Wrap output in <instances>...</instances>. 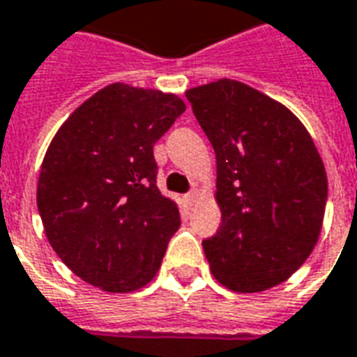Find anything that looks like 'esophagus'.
Returning <instances> with one entry per match:
<instances>
[{
    "label": "esophagus",
    "mask_w": 357,
    "mask_h": 357,
    "mask_svg": "<svg viewBox=\"0 0 357 357\" xmlns=\"http://www.w3.org/2000/svg\"><path fill=\"white\" fill-rule=\"evenodd\" d=\"M196 196H198V192L190 190V192H188V194H186V196H184V202H186L188 206H192V204L196 202Z\"/></svg>",
    "instance_id": "34e87169"
}]
</instances>
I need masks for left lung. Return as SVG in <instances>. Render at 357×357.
<instances>
[{
    "mask_svg": "<svg viewBox=\"0 0 357 357\" xmlns=\"http://www.w3.org/2000/svg\"><path fill=\"white\" fill-rule=\"evenodd\" d=\"M217 159L221 227L204 252L236 292L280 284L319 238L327 174L305 126L269 96L236 80L186 92Z\"/></svg>",
    "mask_w": 357,
    "mask_h": 357,
    "instance_id": "left-lung-1",
    "label": "left lung"
}]
</instances>
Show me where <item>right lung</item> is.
<instances>
[{
    "mask_svg": "<svg viewBox=\"0 0 357 357\" xmlns=\"http://www.w3.org/2000/svg\"><path fill=\"white\" fill-rule=\"evenodd\" d=\"M184 109L173 93L109 84L63 123L45 151L36 194L45 236L93 287L132 292L159 271L181 213L158 188L153 144Z\"/></svg>",
    "mask_w": 357,
    "mask_h": 357,
    "instance_id": "add662e5",
    "label": "right lung"
}]
</instances>
